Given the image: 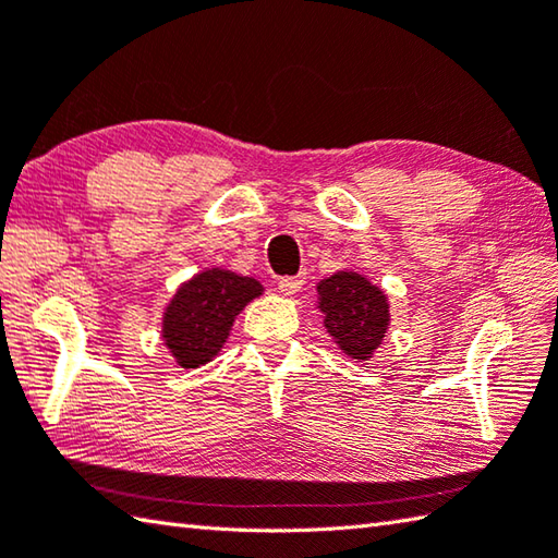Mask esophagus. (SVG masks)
<instances>
[{
	"label": "esophagus",
	"mask_w": 558,
	"mask_h": 558,
	"mask_svg": "<svg viewBox=\"0 0 558 558\" xmlns=\"http://www.w3.org/2000/svg\"><path fill=\"white\" fill-rule=\"evenodd\" d=\"M302 286H304V278L302 276L280 278L278 280V290H280V294H286V298H292V294H298Z\"/></svg>",
	"instance_id": "obj_1"
}]
</instances>
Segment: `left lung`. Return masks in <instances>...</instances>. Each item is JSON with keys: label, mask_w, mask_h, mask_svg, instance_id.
<instances>
[{"label": "left lung", "mask_w": 558, "mask_h": 558, "mask_svg": "<svg viewBox=\"0 0 558 558\" xmlns=\"http://www.w3.org/2000/svg\"><path fill=\"white\" fill-rule=\"evenodd\" d=\"M316 310L326 333L355 363H367L381 348L391 324L387 292L360 270L341 268L316 282Z\"/></svg>", "instance_id": "1"}]
</instances>
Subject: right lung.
I'll list each match as a JSON object with an SVG mask.
<instances>
[{
  "instance_id": "obj_1",
  "label": "right lung",
  "mask_w": 558,
  "mask_h": 558,
  "mask_svg": "<svg viewBox=\"0 0 558 558\" xmlns=\"http://www.w3.org/2000/svg\"><path fill=\"white\" fill-rule=\"evenodd\" d=\"M264 294L251 276L213 266L183 280L163 304L161 343L183 369L207 365L220 355L236 316Z\"/></svg>"
}]
</instances>
